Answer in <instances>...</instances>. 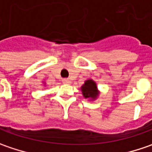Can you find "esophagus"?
Listing matches in <instances>:
<instances>
[{
    "label": "esophagus",
    "mask_w": 152,
    "mask_h": 152,
    "mask_svg": "<svg viewBox=\"0 0 152 152\" xmlns=\"http://www.w3.org/2000/svg\"><path fill=\"white\" fill-rule=\"evenodd\" d=\"M63 83H65V84H69V83H70L71 82H70V80L68 79V78H64V79H63Z\"/></svg>",
    "instance_id": "1"
}]
</instances>
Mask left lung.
I'll return each mask as SVG.
<instances>
[{"instance_id":"1","label":"left lung","mask_w":152,"mask_h":152,"mask_svg":"<svg viewBox=\"0 0 152 152\" xmlns=\"http://www.w3.org/2000/svg\"><path fill=\"white\" fill-rule=\"evenodd\" d=\"M82 92L85 99H95L98 97L99 92L97 88V85L94 81L92 79L87 80L85 83L82 86Z\"/></svg>"}]
</instances>
